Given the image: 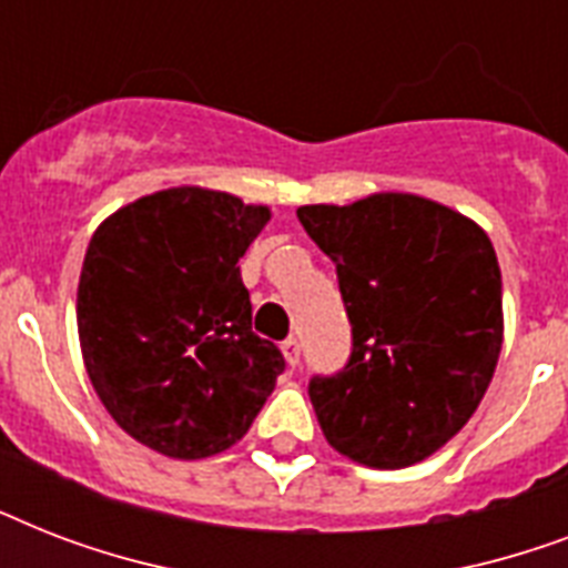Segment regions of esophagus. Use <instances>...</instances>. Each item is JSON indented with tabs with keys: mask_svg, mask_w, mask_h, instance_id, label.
<instances>
[{
	"mask_svg": "<svg viewBox=\"0 0 568 568\" xmlns=\"http://www.w3.org/2000/svg\"><path fill=\"white\" fill-rule=\"evenodd\" d=\"M283 356H285V363L292 365H301V342L297 338H285L283 342Z\"/></svg>",
	"mask_w": 568,
	"mask_h": 568,
	"instance_id": "esophagus-1",
	"label": "esophagus"
}]
</instances>
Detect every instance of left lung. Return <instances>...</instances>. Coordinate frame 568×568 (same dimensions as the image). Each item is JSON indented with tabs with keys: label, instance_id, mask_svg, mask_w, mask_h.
I'll list each match as a JSON object with an SVG mask.
<instances>
[{
	"label": "left lung",
	"instance_id": "obj_1",
	"mask_svg": "<svg viewBox=\"0 0 568 568\" xmlns=\"http://www.w3.org/2000/svg\"><path fill=\"white\" fill-rule=\"evenodd\" d=\"M297 217L336 262L354 336L342 372L310 379L321 430L363 466L422 463L475 415L498 365L493 241L475 221L415 194L301 205Z\"/></svg>",
	"mask_w": 568,
	"mask_h": 568
}]
</instances>
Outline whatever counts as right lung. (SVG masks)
Wrapping results in <instances>:
<instances>
[{"label":"right lung","instance_id":"obj_1","mask_svg":"<svg viewBox=\"0 0 568 568\" xmlns=\"http://www.w3.org/2000/svg\"><path fill=\"white\" fill-rule=\"evenodd\" d=\"M265 205L209 189H168L123 205L93 232L79 276V342L102 406L164 457L221 454L285 372L253 333L241 256Z\"/></svg>","mask_w":568,"mask_h":568}]
</instances>
